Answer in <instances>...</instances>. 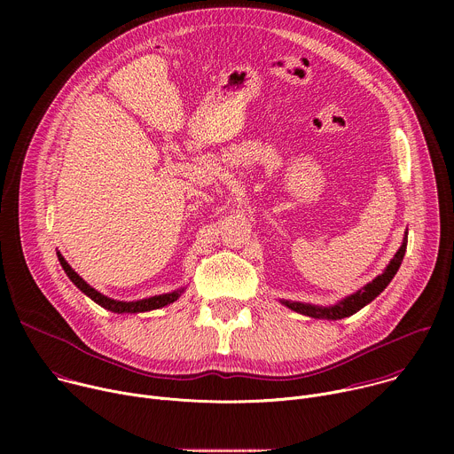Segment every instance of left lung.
<instances>
[{"label": "left lung", "mask_w": 454, "mask_h": 454, "mask_svg": "<svg viewBox=\"0 0 454 454\" xmlns=\"http://www.w3.org/2000/svg\"><path fill=\"white\" fill-rule=\"evenodd\" d=\"M406 244H408V237H404L403 246L399 247V251L395 253V256L392 258V262L387 264V268L384 270L382 275H379L375 280H372L370 284H366L363 289H359L357 293L350 294L348 298H345L343 301L333 305V307H314V305H307V303H300V301H284L291 310H296L300 314L310 316V317H323V319H341L347 316H352L354 312L361 310L366 303H370L377 294H380L386 286L392 282V278L395 277V273L399 271L403 258L406 253Z\"/></svg>", "instance_id": "1"}]
</instances>
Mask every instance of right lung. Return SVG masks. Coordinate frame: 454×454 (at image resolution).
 Returning <instances> with one entry per match:
<instances>
[{"label": "right lung", "instance_id": "1", "mask_svg": "<svg viewBox=\"0 0 454 454\" xmlns=\"http://www.w3.org/2000/svg\"><path fill=\"white\" fill-rule=\"evenodd\" d=\"M57 256H59V262L64 270V273H67L70 277V280L84 293L88 294L93 301H97L98 305H102L104 309L111 310V312H145V310H153V309H160V307H165L172 301H176L183 291H174V293H167V294H160V296H153V298H145V300H138V301H118V300H111L107 296H104L102 293H98L97 289H93L90 284H86L72 268L70 264L64 261V256L57 251Z\"/></svg>", "mask_w": 454, "mask_h": 454}]
</instances>
